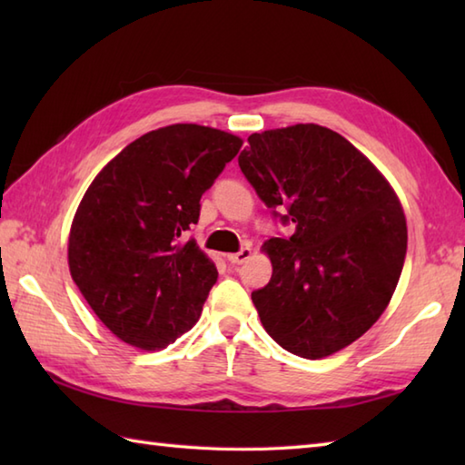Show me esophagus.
Returning <instances> with one entry per match:
<instances>
[{"mask_svg": "<svg viewBox=\"0 0 465 465\" xmlns=\"http://www.w3.org/2000/svg\"><path fill=\"white\" fill-rule=\"evenodd\" d=\"M252 258V248H242L238 253H230L227 255V262L233 263V265H242Z\"/></svg>", "mask_w": 465, "mask_h": 465, "instance_id": "esophagus-1", "label": "esophagus"}]
</instances>
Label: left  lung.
Returning a JSON list of instances; mask_svg holds the SVG:
<instances>
[{
    "label": "left lung",
    "mask_w": 465,
    "mask_h": 465,
    "mask_svg": "<svg viewBox=\"0 0 465 465\" xmlns=\"http://www.w3.org/2000/svg\"><path fill=\"white\" fill-rule=\"evenodd\" d=\"M240 170L272 215L295 230L263 243L273 273L252 292L273 341L320 360L368 331L390 303L408 250L396 193L361 152L328 127L252 134Z\"/></svg>",
    "instance_id": "8db88e82"
}]
</instances>
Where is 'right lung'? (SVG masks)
<instances>
[{
	"instance_id": "obj_1",
	"label": "right lung",
	"mask_w": 465,
	"mask_h": 465,
	"mask_svg": "<svg viewBox=\"0 0 465 465\" xmlns=\"http://www.w3.org/2000/svg\"><path fill=\"white\" fill-rule=\"evenodd\" d=\"M240 147V137L213 127H160L124 147L87 187L69 232V272L125 343L162 350L200 320L217 270L183 232Z\"/></svg>"
}]
</instances>
